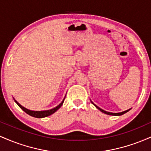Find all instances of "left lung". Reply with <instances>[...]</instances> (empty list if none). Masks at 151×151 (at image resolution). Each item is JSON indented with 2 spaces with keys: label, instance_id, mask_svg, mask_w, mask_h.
<instances>
[{
  "label": "left lung",
  "instance_id": "obj_1",
  "mask_svg": "<svg viewBox=\"0 0 151 151\" xmlns=\"http://www.w3.org/2000/svg\"><path fill=\"white\" fill-rule=\"evenodd\" d=\"M91 103L93 104V105L95 106L96 107V108H97L99 110H100L101 111V112H103L104 114H108V115H111V116H121V115H123V114H126V112H128L130 110V109H128V110H126V111H123V112H120V113H111V112H108V111H104V110H103V109H101V108H99V106H96V104H94L93 103L92 101H91Z\"/></svg>",
  "mask_w": 151,
  "mask_h": 151
}]
</instances>
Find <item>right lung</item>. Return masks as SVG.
Wrapping results in <instances>:
<instances>
[{"label": "right lung", "mask_w": 151, "mask_h": 151, "mask_svg": "<svg viewBox=\"0 0 151 151\" xmlns=\"http://www.w3.org/2000/svg\"><path fill=\"white\" fill-rule=\"evenodd\" d=\"M65 99H64L63 101H62L61 103H60V104L58 106L55 107L54 109H50V110H46V111H37L29 110V109H26V108H25V107H23L22 106L20 105V104H19L17 101H15V99L14 100H15V103H16L18 105V106L20 107V108L21 109H22V110H23L26 114H28V115L31 116L35 117V118H44V117L48 116H50L51 114H52L55 113V112H56L57 111H58V109L62 106V105L63 104V102H64V101H65Z\"/></svg>", "instance_id": "right-lung-1"}]
</instances>
